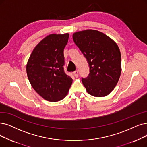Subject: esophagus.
I'll list each match as a JSON object with an SVG mask.
<instances>
[{"mask_svg":"<svg viewBox=\"0 0 147 147\" xmlns=\"http://www.w3.org/2000/svg\"><path fill=\"white\" fill-rule=\"evenodd\" d=\"M73 74H74V75L75 76L76 78L78 77V70H75V71L74 72Z\"/></svg>","mask_w":147,"mask_h":147,"instance_id":"34e87169","label":"esophagus"}]
</instances>
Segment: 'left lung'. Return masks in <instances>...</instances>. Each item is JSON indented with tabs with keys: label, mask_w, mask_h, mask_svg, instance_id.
<instances>
[{
	"label": "left lung",
	"mask_w": 147,
	"mask_h": 147,
	"mask_svg": "<svg viewBox=\"0 0 147 147\" xmlns=\"http://www.w3.org/2000/svg\"><path fill=\"white\" fill-rule=\"evenodd\" d=\"M72 37L89 64V75L81 78L87 92L95 97L108 95L118 83L121 73L118 45L105 34L92 29L75 32Z\"/></svg>",
	"instance_id": "left-lung-1"
}]
</instances>
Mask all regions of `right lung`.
<instances>
[{
    "label": "right lung",
    "instance_id": "obj_1",
    "mask_svg": "<svg viewBox=\"0 0 147 147\" xmlns=\"http://www.w3.org/2000/svg\"><path fill=\"white\" fill-rule=\"evenodd\" d=\"M69 37V34L49 35L34 49L27 63V75L33 89L50 102L65 98L72 83L64 70L63 52Z\"/></svg>",
    "mask_w": 147,
    "mask_h": 147
}]
</instances>
